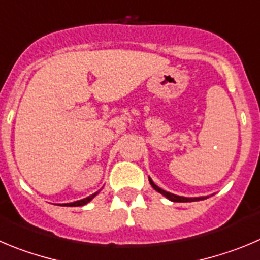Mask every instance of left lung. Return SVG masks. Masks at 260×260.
I'll list each match as a JSON object with an SVG mask.
<instances>
[{"instance_id":"1","label":"left lung","mask_w":260,"mask_h":260,"mask_svg":"<svg viewBox=\"0 0 260 260\" xmlns=\"http://www.w3.org/2000/svg\"><path fill=\"white\" fill-rule=\"evenodd\" d=\"M149 181H150L151 186H153L154 189H155L158 193L163 194L166 198H168L170 201H172V202H194V201H201V200H206L207 197H196V198H186V197H181V196H176V194H172V193H168V191L163 190V189L159 188L158 185H155L153 182V180L149 177Z\"/></svg>"}]
</instances>
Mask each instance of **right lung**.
Returning a JSON list of instances; mask_svg holds the SVG:
<instances>
[{
    "instance_id": "right-lung-1",
    "label": "right lung",
    "mask_w": 260,
    "mask_h": 260,
    "mask_svg": "<svg viewBox=\"0 0 260 260\" xmlns=\"http://www.w3.org/2000/svg\"><path fill=\"white\" fill-rule=\"evenodd\" d=\"M98 193H100V190L95 191L94 194H92V196H89V197L84 198V200L76 201V202H71V203H63V206H69V207H78V206H84V205H86L88 202H90V201H92Z\"/></svg>"
}]
</instances>
